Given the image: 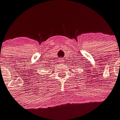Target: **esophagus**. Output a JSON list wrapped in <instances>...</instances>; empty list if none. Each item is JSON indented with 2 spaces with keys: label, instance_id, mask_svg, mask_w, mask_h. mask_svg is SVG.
Wrapping results in <instances>:
<instances>
[{
  "label": "esophagus",
  "instance_id": "34e87169",
  "mask_svg": "<svg viewBox=\"0 0 120 120\" xmlns=\"http://www.w3.org/2000/svg\"><path fill=\"white\" fill-rule=\"evenodd\" d=\"M63 61H64V59H62V58H61V59L59 60V62H62Z\"/></svg>",
  "mask_w": 120,
  "mask_h": 120
}]
</instances>
